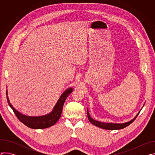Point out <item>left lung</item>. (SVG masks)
Segmentation results:
<instances>
[{"label":"left lung","instance_id":"8db88e82","mask_svg":"<svg viewBox=\"0 0 155 155\" xmlns=\"http://www.w3.org/2000/svg\"><path fill=\"white\" fill-rule=\"evenodd\" d=\"M139 113H140V112L137 114V115L134 117V119H132L130 121H128V122L125 123H121V124H118V123H102V122L97 121L96 120H94L92 118H91V117L90 115V114H89V112H88V110L87 109V118H88V120H89V121H90V123L91 124L96 126L98 127H100V128H102V129H107V130L121 129H123V128L127 127V126L130 124L132 122H133L136 119V118L139 115Z\"/></svg>","mask_w":155,"mask_h":155}]
</instances>
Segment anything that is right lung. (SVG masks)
<instances>
[{
	"label": "right lung",
	"mask_w": 155,
	"mask_h": 155,
	"mask_svg": "<svg viewBox=\"0 0 155 155\" xmlns=\"http://www.w3.org/2000/svg\"><path fill=\"white\" fill-rule=\"evenodd\" d=\"M72 91L73 89L72 87L66 90L59 97L53 110V111L49 114L40 117H29L21 114L18 111H17L10 103L8 97L7 96V90L6 91V94L8 105L13 109V111L18 119L21 123H23L24 124L30 128L41 129L52 126L59 120L61 115L62 107L65 101L66 98L68 97V96L72 92Z\"/></svg>",
	"instance_id": "obj_1"
}]
</instances>
